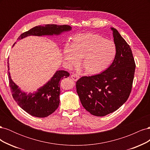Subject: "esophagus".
Instances as JSON below:
<instances>
[{
  "mask_svg": "<svg viewBox=\"0 0 150 150\" xmlns=\"http://www.w3.org/2000/svg\"><path fill=\"white\" fill-rule=\"evenodd\" d=\"M71 78L72 80L74 81H77L79 78V76H78V74H73L71 75Z\"/></svg>",
  "mask_w": 150,
  "mask_h": 150,
  "instance_id": "obj_1",
  "label": "esophagus"
}]
</instances>
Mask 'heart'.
Returning a JSON list of instances; mask_svg holds the SVG:
<instances>
[{"mask_svg":"<svg viewBox=\"0 0 150 150\" xmlns=\"http://www.w3.org/2000/svg\"><path fill=\"white\" fill-rule=\"evenodd\" d=\"M115 44L102 36L93 33L80 34L72 39L69 48L64 50L68 64L76 66L78 60L86 73L97 74L106 70L115 59Z\"/></svg>","mask_w":150,"mask_h":150,"instance_id":"1","label":"heart"}]
</instances>
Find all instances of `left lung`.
Segmentation results:
<instances>
[{"label":"left lung","instance_id":"1","mask_svg":"<svg viewBox=\"0 0 150 150\" xmlns=\"http://www.w3.org/2000/svg\"><path fill=\"white\" fill-rule=\"evenodd\" d=\"M112 30L116 54L111 65L100 74L83 76L76 83L83 106L91 114L104 116L115 111L128 99L136 64L129 44Z\"/></svg>","mask_w":150,"mask_h":150}]
</instances>
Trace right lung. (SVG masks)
<instances>
[{"mask_svg": "<svg viewBox=\"0 0 150 150\" xmlns=\"http://www.w3.org/2000/svg\"><path fill=\"white\" fill-rule=\"evenodd\" d=\"M71 29V27L67 25H57L56 24H46L44 26H35L28 31L22 33L17 40L23 39L29 35L41 36L44 35L60 34L64 31ZM16 42L13 44L14 45ZM8 64V71L9 66ZM8 81L13 99L22 110L29 115L38 117H45L55 111L59 104L60 81L63 78L69 76V73L66 71H57L51 79L38 89L34 93L27 94L18 88V86L11 79L9 72Z\"/></svg>", "mask_w": 150, "mask_h": 150, "instance_id": "add662e5", "label": "right lung"}]
</instances>
